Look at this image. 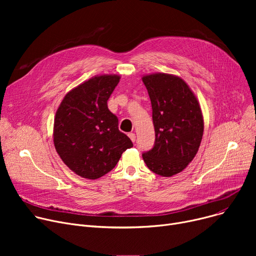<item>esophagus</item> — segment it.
<instances>
[{
	"label": "esophagus",
	"instance_id": "34e87169",
	"mask_svg": "<svg viewBox=\"0 0 256 256\" xmlns=\"http://www.w3.org/2000/svg\"><path fill=\"white\" fill-rule=\"evenodd\" d=\"M128 137H130V139L132 141V142H135V140H136V135L134 132H130L128 134Z\"/></svg>",
	"mask_w": 256,
	"mask_h": 256
}]
</instances>
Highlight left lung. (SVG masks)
Instances as JSON below:
<instances>
[{"label":"left lung","mask_w":256,"mask_h":256,"mask_svg":"<svg viewBox=\"0 0 256 256\" xmlns=\"http://www.w3.org/2000/svg\"><path fill=\"white\" fill-rule=\"evenodd\" d=\"M152 108L156 141L142 154L146 166L160 176L182 172L195 158L204 136L200 104L184 80L156 72L142 76Z\"/></svg>","instance_id":"1"}]
</instances>
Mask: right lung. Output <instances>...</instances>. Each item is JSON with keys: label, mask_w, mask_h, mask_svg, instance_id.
Here are the masks:
<instances>
[{"label": "right lung", "mask_w": 256, "mask_h": 256, "mask_svg": "<svg viewBox=\"0 0 256 256\" xmlns=\"http://www.w3.org/2000/svg\"><path fill=\"white\" fill-rule=\"evenodd\" d=\"M118 74H100L66 93L54 120V145L64 164L78 176L96 180L110 172L130 139L118 130V118L108 109L119 83Z\"/></svg>", "instance_id": "1"}]
</instances>
